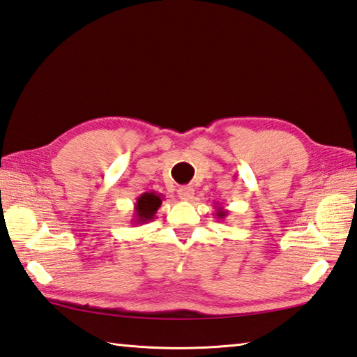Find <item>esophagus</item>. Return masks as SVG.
<instances>
[{"label": "esophagus", "mask_w": 357, "mask_h": 357, "mask_svg": "<svg viewBox=\"0 0 357 357\" xmlns=\"http://www.w3.org/2000/svg\"><path fill=\"white\" fill-rule=\"evenodd\" d=\"M193 195H195V190L192 187H181L178 190V197L183 201H190L193 198Z\"/></svg>", "instance_id": "1"}]
</instances>
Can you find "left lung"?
Listing matches in <instances>:
<instances>
[{
	"label": "left lung",
	"mask_w": 357,
	"mask_h": 357,
	"mask_svg": "<svg viewBox=\"0 0 357 357\" xmlns=\"http://www.w3.org/2000/svg\"><path fill=\"white\" fill-rule=\"evenodd\" d=\"M215 208H216V213H215V216H216V218H218V220H225L226 218V216H227V211H226V208L225 207H220V206H215Z\"/></svg>",
	"instance_id": "8db88e82"
}]
</instances>
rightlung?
I'll use <instances>...</instances> for the list:
<instances>
[{
	"label": "right lung",
	"mask_w": 357,
	"mask_h": 357,
	"mask_svg": "<svg viewBox=\"0 0 357 357\" xmlns=\"http://www.w3.org/2000/svg\"><path fill=\"white\" fill-rule=\"evenodd\" d=\"M162 204V195L156 192H145L137 198L135 204V215H132V225H146L155 218L158 208Z\"/></svg>",
	"instance_id": "obj_1"
}]
</instances>
